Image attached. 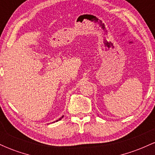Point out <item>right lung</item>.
<instances>
[{
    "label": "right lung",
    "instance_id": "right-lung-1",
    "mask_svg": "<svg viewBox=\"0 0 155 155\" xmlns=\"http://www.w3.org/2000/svg\"><path fill=\"white\" fill-rule=\"evenodd\" d=\"M63 117H60V118L59 119V120H57V121H56V122H58V121H59V120H61V119H62V118H63Z\"/></svg>",
    "mask_w": 155,
    "mask_h": 155
}]
</instances>
